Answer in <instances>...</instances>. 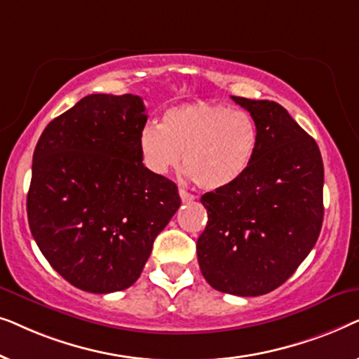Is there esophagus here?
Masks as SVG:
<instances>
[{"instance_id":"1","label":"esophagus","mask_w":359,"mask_h":359,"mask_svg":"<svg viewBox=\"0 0 359 359\" xmlns=\"http://www.w3.org/2000/svg\"><path fill=\"white\" fill-rule=\"evenodd\" d=\"M180 198L183 203H191V201H194V196L189 194L188 191H184V189H180Z\"/></svg>"}]
</instances>
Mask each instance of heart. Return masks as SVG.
Returning <instances> with one entry per match:
<instances>
[{
	"mask_svg": "<svg viewBox=\"0 0 359 359\" xmlns=\"http://www.w3.org/2000/svg\"><path fill=\"white\" fill-rule=\"evenodd\" d=\"M142 161L155 175L183 170L204 191H220L237 183L253 163L259 145L255 117L214 101L171 106L161 124L149 122L139 132Z\"/></svg>",
	"mask_w": 359,
	"mask_h": 359,
	"instance_id": "obj_1",
	"label": "heart"
}]
</instances>
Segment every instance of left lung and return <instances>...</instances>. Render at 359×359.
<instances>
[{
	"mask_svg": "<svg viewBox=\"0 0 359 359\" xmlns=\"http://www.w3.org/2000/svg\"><path fill=\"white\" fill-rule=\"evenodd\" d=\"M255 117L259 145L247 173L205 193L208 225L196 243L203 276L220 292L255 297L292 276L323 220L318 145L281 104L232 96Z\"/></svg>",
	"mask_w": 359,
	"mask_h": 359,
	"instance_id": "left-lung-1",
	"label": "left lung"
}]
</instances>
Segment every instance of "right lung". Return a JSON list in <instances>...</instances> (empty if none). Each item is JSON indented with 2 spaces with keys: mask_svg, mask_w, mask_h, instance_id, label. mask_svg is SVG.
I'll return each mask as SVG.
<instances>
[{
  "mask_svg": "<svg viewBox=\"0 0 359 359\" xmlns=\"http://www.w3.org/2000/svg\"><path fill=\"white\" fill-rule=\"evenodd\" d=\"M145 106L135 95H90L55 117L32 156L27 219L50 266L86 292L130 287L178 210L173 181L142 163Z\"/></svg>",
  "mask_w": 359,
  "mask_h": 359,
  "instance_id": "right-lung-1",
  "label": "right lung"
}]
</instances>
